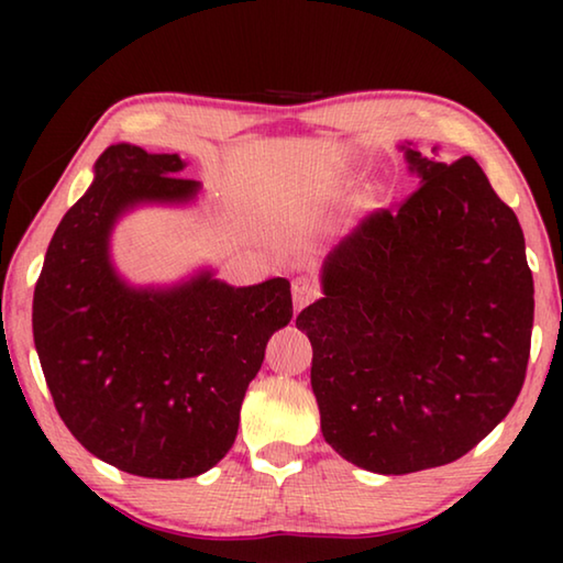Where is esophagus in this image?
I'll use <instances>...</instances> for the list:
<instances>
[{"label": "esophagus", "instance_id": "1", "mask_svg": "<svg viewBox=\"0 0 563 563\" xmlns=\"http://www.w3.org/2000/svg\"><path fill=\"white\" fill-rule=\"evenodd\" d=\"M318 295H320V290L312 280H308V278L292 280V305H295V310H302L305 305H310L312 300L318 298Z\"/></svg>", "mask_w": 563, "mask_h": 563}]
</instances>
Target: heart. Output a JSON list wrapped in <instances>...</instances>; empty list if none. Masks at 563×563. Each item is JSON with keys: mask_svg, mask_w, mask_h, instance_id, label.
Masks as SVG:
<instances>
[{"mask_svg": "<svg viewBox=\"0 0 563 563\" xmlns=\"http://www.w3.org/2000/svg\"><path fill=\"white\" fill-rule=\"evenodd\" d=\"M375 198H377L375 188H373V186H367V188H362V190H360V196H357V203L367 208V206H373V203H375Z\"/></svg>", "mask_w": 563, "mask_h": 563, "instance_id": "b5f03b06", "label": "heart"}]
</instances>
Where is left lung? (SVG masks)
<instances>
[{
    "label": "left lung",
    "mask_w": 563,
    "mask_h": 563,
    "mask_svg": "<svg viewBox=\"0 0 563 563\" xmlns=\"http://www.w3.org/2000/svg\"><path fill=\"white\" fill-rule=\"evenodd\" d=\"M399 151L419 188L328 255L322 298L295 320L312 345L322 437L377 474L479 444L517 402L533 325L521 225L479 164Z\"/></svg>",
    "instance_id": "left-lung-1"
}]
</instances>
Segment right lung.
Returning a JSON list of instances; mask_svg holds the SVG:
<instances>
[{
    "instance_id": "add662e5",
    "label": "right lung",
    "mask_w": 563,
    "mask_h": 563,
    "mask_svg": "<svg viewBox=\"0 0 563 563\" xmlns=\"http://www.w3.org/2000/svg\"><path fill=\"white\" fill-rule=\"evenodd\" d=\"M178 154L113 144L93 184L46 247L32 328L56 412L87 450L121 472L186 479L235 442L265 345L292 318L290 283L247 288L198 271L176 285H131L111 233L136 206H186L201 184Z\"/></svg>"
}]
</instances>
